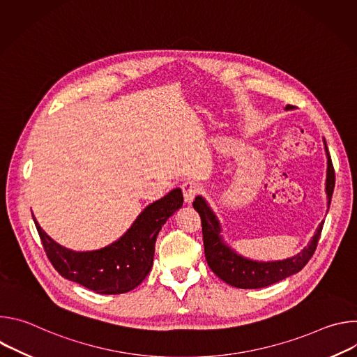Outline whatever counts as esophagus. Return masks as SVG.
Listing matches in <instances>:
<instances>
[{"label":"esophagus","mask_w":357,"mask_h":357,"mask_svg":"<svg viewBox=\"0 0 357 357\" xmlns=\"http://www.w3.org/2000/svg\"><path fill=\"white\" fill-rule=\"evenodd\" d=\"M199 183L195 181H186L182 183V192L186 203H192L195 196L199 193Z\"/></svg>","instance_id":"obj_1"}]
</instances>
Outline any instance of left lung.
I'll list each match as a JSON object with an SVG mask.
<instances>
[{"label": "left lung", "mask_w": 357, "mask_h": 357, "mask_svg": "<svg viewBox=\"0 0 357 357\" xmlns=\"http://www.w3.org/2000/svg\"><path fill=\"white\" fill-rule=\"evenodd\" d=\"M287 110L292 109L291 106L285 107ZM326 148V142H325ZM328 157V169H326V195H328V208L331 205V199L335 188V169L332 160L326 148ZM193 208L199 213L202 220V233H203V245H205V257L211 270L226 284L243 288L254 289L263 288L271 284H275L292 274L301 271L314 256L324 227V222L318 226L312 240L296 256L280 260V261H252L245 259L234 250H231L222 238L220 223L208 205V202L202 196H196L193 200Z\"/></svg>", "instance_id": "8db88e82"}]
</instances>
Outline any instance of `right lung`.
<instances>
[{"label": "right lung", "mask_w": 357, "mask_h": 357, "mask_svg": "<svg viewBox=\"0 0 357 357\" xmlns=\"http://www.w3.org/2000/svg\"><path fill=\"white\" fill-rule=\"evenodd\" d=\"M182 203V190H171L148 205L117 241L93 251H73L58 244L32 218L49 261L63 278L97 294L113 295L128 292L145 280L154 263L157 236Z\"/></svg>", "instance_id": "right-lung-1"}]
</instances>
